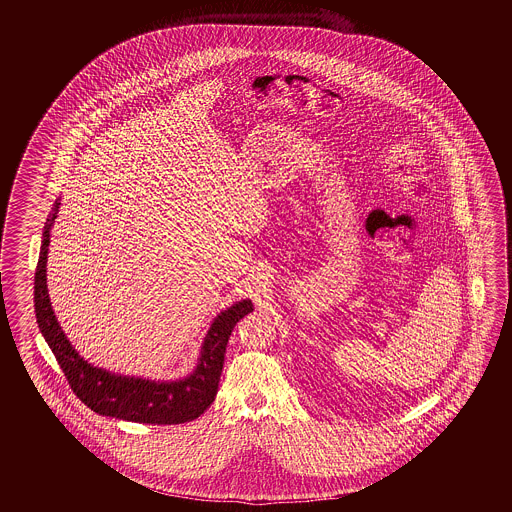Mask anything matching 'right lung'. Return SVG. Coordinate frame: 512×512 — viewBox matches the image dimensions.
<instances>
[{
	"label": "right lung",
	"instance_id": "1",
	"mask_svg": "<svg viewBox=\"0 0 512 512\" xmlns=\"http://www.w3.org/2000/svg\"><path fill=\"white\" fill-rule=\"evenodd\" d=\"M58 206L60 202H56L45 223L43 244L35 270V317L69 387L77 394L80 402L105 417L142 424H182L199 419L216 398L227 343L236 323L248 315L249 311H253L251 302H238L233 308L217 315L202 345L201 362L195 373L184 381L152 383L146 379L122 377L112 375L107 370H97L78 357L77 351L71 347L58 325L48 300L47 253L50 227L56 219Z\"/></svg>",
	"mask_w": 512,
	"mask_h": 512
}]
</instances>
